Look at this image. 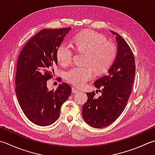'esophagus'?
<instances>
[{"mask_svg": "<svg viewBox=\"0 0 155 155\" xmlns=\"http://www.w3.org/2000/svg\"><path fill=\"white\" fill-rule=\"evenodd\" d=\"M72 92L73 93H78V92H79V90L77 89H76V88L72 87Z\"/></svg>", "mask_w": 155, "mask_h": 155, "instance_id": "34e87169", "label": "esophagus"}]
</instances>
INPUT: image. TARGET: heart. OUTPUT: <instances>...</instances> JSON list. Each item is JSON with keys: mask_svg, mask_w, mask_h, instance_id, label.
Wrapping results in <instances>:
<instances>
[{"mask_svg": "<svg viewBox=\"0 0 155 155\" xmlns=\"http://www.w3.org/2000/svg\"><path fill=\"white\" fill-rule=\"evenodd\" d=\"M75 48L85 53L84 64L76 66L66 72V80L78 87H83L95 75L104 73L110 68L116 60L117 48L114 42L107 41L104 35L92 30H86L74 38ZM74 50L71 45L63 43L56 51L58 62L62 66L71 64L74 58Z\"/></svg>", "mask_w": 155, "mask_h": 155, "instance_id": "b5f03b06", "label": "heart"}]
</instances>
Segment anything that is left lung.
<instances>
[{
    "label": "left lung",
    "instance_id": "obj_1",
    "mask_svg": "<svg viewBox=\"0 0 155 155\" xmlns=\"http://www.w3.org/2000/svg\"><path fill=\"white\" fill-rule=\"evenodd\" d=\"M117 54L108 73L96 80L94 84L101 92L98 98L95 92L87 93V101L82 115L89 126L102 128L116 121L125 109L132 93L136 72L135 58L131 48L117 33Z\"/></svg>",
    "mask_w": 155,
    "mask_h": 155
}]
</instances>
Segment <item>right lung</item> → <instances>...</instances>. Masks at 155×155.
<instances>
[{
    "label": "right lung",
    "mask_w": 155,
    "mask_h": 155,
    "mask_svg": "<svg viewBox=\"0 0 155 155\" xmlns=\"http://www.w3.org/2000/svg\"><path fill=\"white\" fill-rule=\"evenodd\" d=\"M71 29H42L29 39L19 53L15 77L16 96L23 113L36 125L45 126L55 122L62 105L72 93L66 83L56 90L47 87V81L53 78L58 63V48Z\"/></svg>",
    "instance_id": "obj_1"
}]
</instances>
